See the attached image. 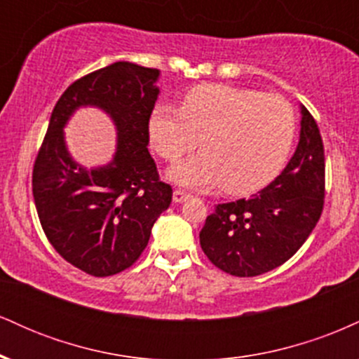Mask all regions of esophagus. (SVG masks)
<instances>
[{
    "mask_svg": "<svg viewBox=\"0 0 359 359\" xmlns=\"http://www.w3.org/2000/svg\"><path fill=\"white\" fill-rule=\"evenodd\" d=\"M189 194L187 192H184V191H179V189H177V191H174V203H184V201H187L189 199Z\"/></svg>",
    "mask_w": 359,
    "mask_h": 359,
    "instance_id": "obj_1",
    "label": "esophagus"
}]
</instances>
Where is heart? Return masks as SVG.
Masks as SVG:
<instances>
[{"mask_svg":"<svg viewBox=\"0 0 359 359\" xmlns=\"http://www.w3.org/2000/svg\"><path fill=\"white\" fill-rule=\"evenodd\" d=\"M294 137L295 114L283 97L226 84L197 86L180 109L162 102L148 118V138L163 160L174 162L197 143L203 148L168 170L189 189L258 191L285 165Z\"/></svg>","mask_w":359,"mask_h":359,"instance_id":"1","label":"heart"}]
</instances>
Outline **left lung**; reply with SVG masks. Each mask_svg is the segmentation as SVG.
<instances>
[{
    "mask_svg": "<svg viewBox=\"0 0 359 359\" xmlns=\"http://www.w3.org/2000/svg\"><path fill=\"white\" fill-rule=\"evenodd\" d=\"M300 113L297 150L282 174L250 199L217 204L201 229V248L226 273L257 277L283 265L306 243L323 214V138L306 106Z\"/></svg>",
    "mask_w": 359,
    "mask_h": 359,
    "instance_id": "obj_1",
    "label": "left lung"
}]
</instances>
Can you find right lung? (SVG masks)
<instances>
[{"mask_svg":"<svg viewBox=\"0 0 359 359\" xmlns=\"http://www.w3.org/2000/svg\"><path fill=\"white\" fill-rule=\"evenodd\" d=\"M158 76V69L114 62L72 82L35 158L32 189L45 236L65 262L93 277L130 269L172 203V187L160 180L147 148ZM81 105L101 107L117 125V154L108 166L89 171L68 155L63 126Z\"/></svg>","mask_w":359,"mask_h":359,"instance_id":"1","label":"right lung"}]
</instances>
